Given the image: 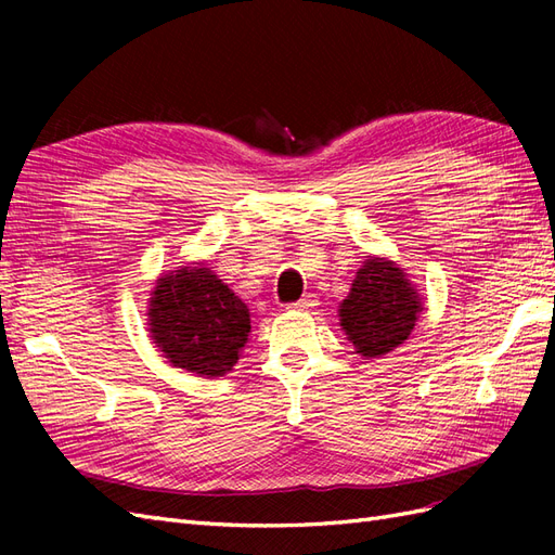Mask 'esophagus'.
Returning a JSON list of instances; mask_svg holds the SVG:
<instances>
[{
  "mask_svg": "<svg viewBox=\"0 0 555 555\" xmlns=\"http://www.w3.org/2000/svg\"><path fill=\"white\" fill-rule=\"evenodd\" d=\"M319 304V300H317V296L314 294H306L304 298H300L298 300V304H294L292 308H296V310H304V312H308V310H312L314 306Z\"/></svg>",
  "mask_w": 555,
  "mask_h": 555,
  "instance_id": "34e87169",
  "label": "esophagus"
}]
</instances>
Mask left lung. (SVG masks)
Here are the masks:
<instances>
[{
	"label": "left lung",
	"instance_id": "obj_1",
	"mask_svg": "<svg viewBox=\"0 0 555 555\" xmlns=\"http://www.w3.org/2000/svg\"><path fill=\"white\" fill-rule=\"evenodd\" d=\"M422 310V296L398 263L367 257L338 314L357 354L379 359L410 338Z\"/></svg>",
	"mask_w": 555,
	"mask_h": 555
}]
</instances>
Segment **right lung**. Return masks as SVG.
<instances>
[{
    "instance_id": "right-lung-1",
    "label": "right lung",
    "mask_w": 555,
    "mask_h": 555,
    "mask_svg": "<svg viewBox=\"0 0 555 555\" xmlns=\"http://www.w3.org/2000/svg\"><path fill=\"white\" fill-rule=\"evenodd\" d=\"M147 326L171 365L222 377L247 343L249 310L206 263L182 266L155 282Z\"/></svg>"
}]
</instances>
